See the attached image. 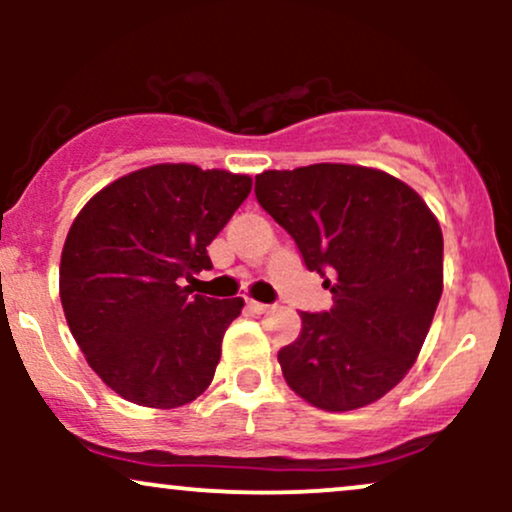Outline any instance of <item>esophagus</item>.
Returning <instances> with one entry per match:
<instances>
[{
	"instance_id": "esophagus-1",
	"label": "esophagus",
	"mask_w": 512,
	"mask_h": 512,
	"mask_svg": "<svg viewBox=\"0 0 512 512\" xmlns=\"http://www.w3.org/2000/svg\"><path fill=\"white\" fill-rule=\"evenodd\" d=\"M248 308L252 310V313H257V315H262V313H269V308H272V305H267V303H260V301H248Z\"/></svg>"
}]
</instances>
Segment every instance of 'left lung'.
Masks as SVG:
<instances>
[{
	"label": "left lung",
	"mask_w": 512,
	"mask_h": 512,
	"mask_svg": "<svg viewBox=\"0 0 512 512\" xmlns=\"http://www.w3.org/2000/svg\"><path fill=\"white\" fill-rule=\"evenodd\" d=\"M255 195L334 301L301 313V337L279 351L286 383L325 411L378 402L414 366L436 315L438 219L407 182L346 163L264 170Z\"/></svg>",
	"instance_id": "8db88e82"
}]
</instances>
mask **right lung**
<instances>
[{
    "label": "right lung",
    "mask_w": 512,
    "mask_h": 512,
    "mask_svg": "<svg viewBox=\"0 0 512 512\" xmlns=\"http://www.w3.org/2000/svg\"><path fill=\"white\" fill-rule=\"evenodd\" d=\"M252 190L250 175L158 163L122 175L79 211L62 248L60 298L88 366L127 402L175 409L214 380L243 298L192 293L207 245Z\"/></svg>",
    "instance_id": "obj_1"
}]
</instances>
